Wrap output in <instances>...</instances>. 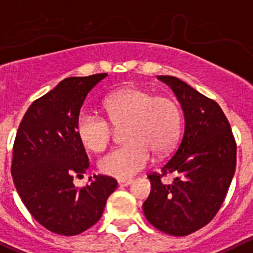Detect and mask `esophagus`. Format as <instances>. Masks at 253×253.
Instances as JSON below:
<instances>
[{
    "instance_id": "obj_1",
    "label": "esophagus",
    "mask_w": 253,
    "mask_h": 253,
    "mask_svg": "<svg viewBox=\"0 0 253 253\" xmlns=\"http://www.w3.org/2000/svg\"><path fill=\"white\" fill-rule=\"evenodd\" d=\"M131 182H133V180H119V181H118V185H119L120 187H125L129 186Z\"/></svg>"
}]
</instances>
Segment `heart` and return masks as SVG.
I'll return each mask as SVG.
<instances>
[{"label":"heart","instance_id":"heart-1","mask_svg":"<svg viewBox=\"0 0 253 253\" xmlns=\"http://www.w3.org/2000/svg\"><path fill=\"white\" fill-rule=\"evenodd\" d=\"M103 104L113 125H126L128 141L100 159L99 170L108 176L122 180L134 176L149 164L151 150L168 153L179 138L181 112L170 98L155 97L140 86H125L110 93ZM76 128L82 145L93 153L105 150L112 140V124L94 112H82Z\"/></svg>","mask_w":253,"mask_h":253}]
</instances>
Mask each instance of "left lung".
I'll use <instances>...</instances> for the list:
<instances>
[{"label":"left lung","mask_w":253,"mask_h":253,"mask_svg":"<svg viewBox=\"0 0 253 253\" xmlns=\"http://www.w3.org/2000/svg\"><path fill=\"white\" fill-rule=\"evenodd\" d=\"M172 89L185 128L176 151L163 175H176L163 184L161 175H149L151 191L143 204L146 220L159 231L186 236L208 225L222 205L236 169V143L220 105L181 79L158 76Z\"/></svg>","instance_id":"left-lung-1"}]
</instances>
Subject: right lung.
Here are the masks:
<instances>
[{
	"label": "right lung",
	"mask_w": 253,
	"mask_h": 253,
	"mask_svg": "<svg viewBox=\"0 0 253 253\" xmlns=\"http://www.w3.org/2000/svg\"><path fill=\"white\" fill-rule=\"evenodd\" d=\"M69 77L31 104L13 145L11 174L23 205L47 230L74 236L94 225L117 189L113 177L94 175L77 189L74 176L88 170L77 119L88 93L107 77Z\"/></svg>",
	"instance_id": "add662e5"
}]
</instances>
